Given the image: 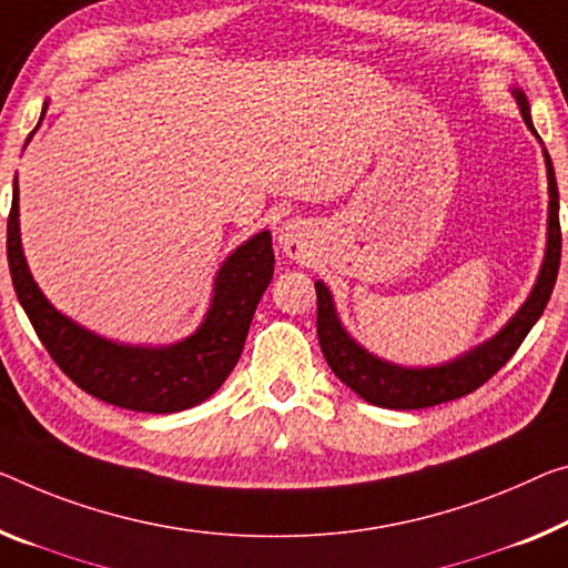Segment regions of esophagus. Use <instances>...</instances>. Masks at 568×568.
<instances>
[{"label":"esophagus","instance_id":"obj_1","mask_svg":"<svg viewBox=\"0 0 568 568\" xmlns=\"http://www.w3.org/2000/svg\"><path fill=\"white\" fill-rule=\"evenodd\" d=\"M312 229L304 221H286L278 229V248L284 251L290 258H307L312 254Z\"/></svg>","mask_w":568,"mask_h":568}]
</instances>
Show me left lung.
<instances>
[{"mask_svg": "<svg viewBox=\"0 0 568 568\" xmlns=\"http://www.w3.org/2000/svg\"><path fill=\"white\" fill-rule=\"evenodd\" d=\"M513 99H516L520 116L526 126L536 134L534 121H530V103L523 89H510ZM544 144V142H540ZM544 162H546V178H548V221H546V251L544 264L538 268L536 284L530 290L528 300L520 304L518 312L505 322L500 333L487 337L485 343L469 347L455 361L439 363V365H424V368H408V365H398L383 357L373 355L371 351L357 343V339L347 333L343 320H339L333 292L322 282H314V292H317V337L322 355L333 373L347 388L355 390L363 400L373 406L383 408H426L436 404H447L459 396L473 394L475 388L490 381L493 375L510 361L513 353L518 351L523 339L530 333L544 314L548 300H551L558 264H561V225H558V187L551 156H548L544 146Z\"/></svg>", "mask_w": 568, "mask_h": 568, "instance_id": "8db88e82", "label": "left lung"}]
</instances>
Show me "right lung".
I'll list each match as a JSON object with an SVG mask.
<instances>
[{
    "instance_id": "obj_1",
    "label": "right lung",
    "mask_w": 568,
    "mask_h": 568,
    "mask_svg": "<svg viewBox=\"0 0 568 568\" xmlns=\"http://www.w3.org/2000/svg\"><path fill=\"white\" fill-rule=\"evenodd\" d=\"M45 109L48 103L42 116ZM7 261L17 300L60 371L85 394L146 414L185 412L223 386L243 353L256 304L274 276L272 231H258L231 251L217 268L211 307L193 335L170 345L116 343L52 307L32 278L20 239L17 178L7 221Z\"/></svg>"
}]
</instances>
